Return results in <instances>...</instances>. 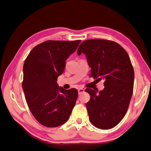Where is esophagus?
<instances>
[{
  "label": "esophagus",
  "instance_id": "1",
  "mask_svg": "<svg viewBox=\"0 0 151 151\" xmlns=\"http://www.w3.org/2000/svg\"><path fill=\"white\" fill-rule=\"evenodd\" d=\"M84 92V89H81V88H80V89H78V93L79 95H80V94L83 93Z\"/></svg>",
  "mask_w": 151,
  "mask_h": 151
}]
</instances>
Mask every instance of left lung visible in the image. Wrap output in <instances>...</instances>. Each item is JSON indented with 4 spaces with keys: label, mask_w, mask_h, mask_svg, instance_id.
I'll return each mask as SVG.
<instances>
[{
    "label": "left lung",
    "mask_w": 151,
    "mask_h": 151,
    "mask_svg": "<svg viewBox=\"0 0 151 151\" xmlns=\"http://www.w3.org/2000/svg\"><path fill=\"white\" fill-rule=\"evenodd\" d=\"M91 68V76L103 79V90L86 89L91 99L86 107L90 122L95 127L109 129L120 123L128 109L133 91L134 71L128 54L117 42L89 39L79 45Z\"/></svg>",
    "instance_id": "1"
}]
</instances>
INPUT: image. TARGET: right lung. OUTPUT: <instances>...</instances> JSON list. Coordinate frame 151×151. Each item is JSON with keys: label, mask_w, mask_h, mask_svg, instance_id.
<instances>
[{"label": "right lung", "mask_w": 151, "mask_h": 151, "mask_svg": "<svg viewBox=\"0 0 151 151\" xmlns=\"http://www.w3.org/2000/svg\"><path fill=\"white\" fill-rule=\"evenodd\" d=\"M80 42L45 41L34 47L25 59L22 88L31 112L42 126L55 127L66 123L75 106L78 90L64 89L56 81Z\"/></svg>", "instance_id": "obj_1"}]
</instances>
